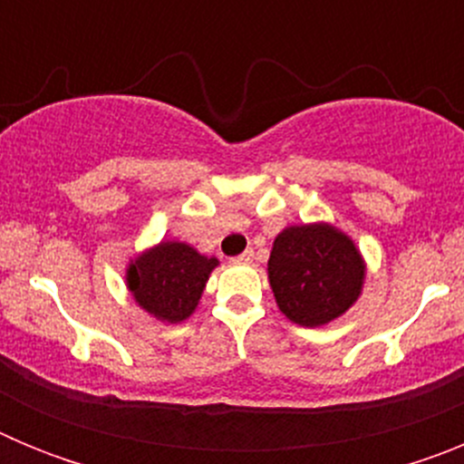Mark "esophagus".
Masks as SVG:
<instances>
[{"mask_svg": "<svg viewBox=\"0 0 464 464\" xmlns=\"http://www.w3.org/2000/svg\"><path fill=\"white\" fill-rule=\"evenodd\" d=\"M253 257H256V253H253V248H248V251L241 253L239 257H235V262H237V265H251Z\"/></svg>", "mask_w": 464, "mask_h": 464, "instance_id": "34e87169", "label": "esophagus"}]
</instances>
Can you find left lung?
Masks as SVG:
<instances>
[{
	"mask_svg": "<svg viewBox=\"0 0 464 464\" xmlns=\"http://www.w3.org/2000/svg\"><path fill=\"white\" fill-rule=\"evenodd\" d=\"M267 274L285 318L302 327H321L355 304L362 293L364 260L353 239L334 225H290L274 239Z\"/></svg>",
	"mask_w": 464,
	"mask_h": 464,
	"instance_id": "1",
	"label": "left lung"
}]
</instances>
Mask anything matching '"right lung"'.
<instances>
[{"label":"right lung","mask_w":464,"mask_h":464,"mask_svg":"<svg viewBox=\"0 0 464 464\" xmlns=\"http://www.w3.org/2000/svg\"><path fill=\"white\" fill-rule=\"evenodd\" d=\"M218 257L197 253L183 241H160L127 267V288L134 302L162 323H181L199 304Z\"/></svg>","instance_id":"add662e5"}]
</instances>
